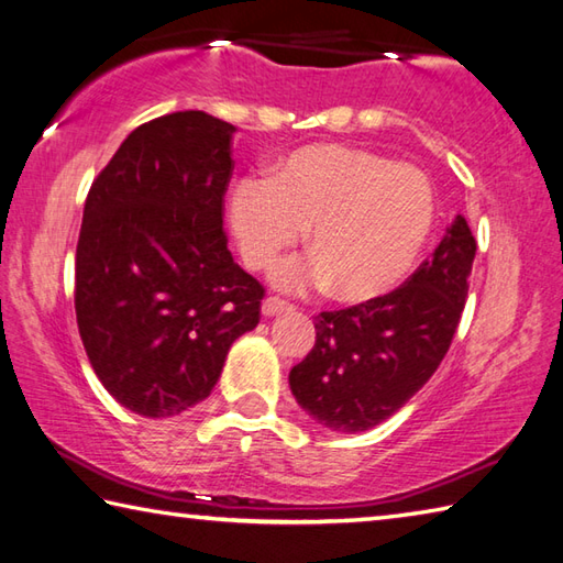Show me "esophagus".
<instances>
[{
    "label": "esophagus",
    "instance_id": "34e87169",
    "mask_svg": "<svg viewBox=\"0 0 563 563\" xmlns=\"http://www.w3.org/2000/svg\"><path fill=\"white\" fill-rule=\"evenodd\" d=\"M291 308H294V306H291L289 301H284V298H279V296H267L265 301H262V313H265L267 318L291 311Z\"/></svg>",
    "mask_w": 563,
    "mask_h": 563
}]
</instances>
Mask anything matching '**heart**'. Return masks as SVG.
I'll list each match as a JSON object with an SVG mask.
<instances>
[{
	"instance_id": "obj_1",
	"label": "heart",
	"mask_w": 563,
	"mask_h": 563,
	"mask_svg": "<svg viewBox=\"0 0 563 563\" xmlns=\"http://www.w3.org/2000/svg\"><path fill=\"white\" fill-rule=\"evenodd\" d=\"M245 265L262 269L303 238L313 252L279 262L272 282L284 291L328 289L362 303L406 279L434 223L426 172L394 165L362 147H298L269 177L238 179L228 203Z\"/></svg>"
}]
</instances>
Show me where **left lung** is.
I'll return each mask as SVG.
<instances>
[{"mask_svg": "<svg viewBox=\"0 0 563 563\" xmlns=\"http://www.w3.org/2000/svg\"><path fill=\"white\" fill-rule=\"evenodd\" d=\"M476 240L464 216L391 294L316 316V345L289 374L308 416L364 432L394 416L438 372L462 318Z\"/></svg>", "mask_w": 563, "mask_h": 563, "instance_id": "8db88e82", "label": "left lung"}]
</instances>
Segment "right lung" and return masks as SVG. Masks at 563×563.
Returning <instances> with one entry per match:
<instances>
[{
    "instance_id": "add662e5",
    "label": "right lung",
    "mask_w": 563,
    "mask_h": 563,
    "mask_svg": "<svg viewBox=\"0 0 563 563\" xmlns=\"http://www.w3.org/2000/svg\"><path fill=\"white\" fill-rule=\"evenodd\" d=\"M235 125L203 111L147 121L91 181L75 313L91 369L145 418L213 391L233 342L260 323L262 284L233 262L223 197Z\"/></svg>"
}]
</instances>
